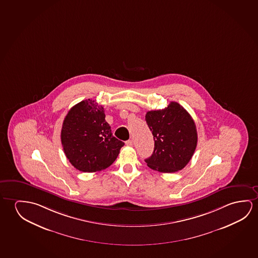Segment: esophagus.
<instances>
[{
  "label": "esophagus",
  "instance_id": "esophagus-1",
  "mask_svg": "<svg viewBox=\"0 0 258 258\" xmlns=\"http://www.w3.org/2000/svg\"><path fill=\"white\" fill-rule=\"evenodd\" d=\"M126 145H127V146H130V147L133 146V140H132V139L127 140V141H126Z\"/></svg>",
  "mask_w": 258,
  "mask_h": 258
}]
</instances>
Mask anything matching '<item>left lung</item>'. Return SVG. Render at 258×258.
<instances>
[{"instance_id":"8db88e82","label":"left lung","mask_w":258,"mask_h":258,"mask_svg":"<svg viewBox=\"0 0 258 258\" xmlns=\"http://www.w3.org/2000/svg\"><path fill=\"white\" fill-rule=\"evenodd\" d=\"M146 120L155 140L153 155L145 160L147 166L164 173L182 170L198 144L197 127L190 114L180 104L171 102L163 110L147 111Z\"/></svg>"}]
</instances>
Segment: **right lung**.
I'll list each match as a JSON object with an SVG mask.
<instances>
[{"mask_svg":"<svg viewBox=\"0 0 258 258\" xmlns=\"http://www.w3.org/2000/svg\"><path fill=\"white\" fill-rule=\"evenodd\" d=\"M60 139L70 163L84 172L106 169L124 146L112 135L110 125L105 121L103 106L92 99L81 101L69 111Z\"/></svg>","mask_w":258,"mask_h":258,"instance_id":"right-lung-1","label":"right lung"}]
</instances>
